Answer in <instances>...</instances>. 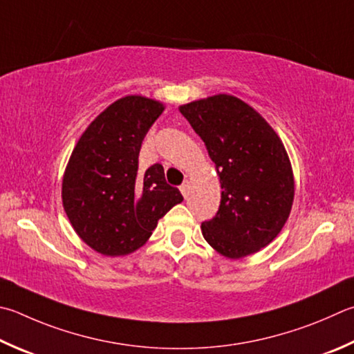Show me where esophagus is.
Returning a JSON list of instances; mask_svg holds the SVG:
<instances>
[{
    "label": "esophagus",
    "instance_id": "1",
    "mask_svg": "<svg viewBox=\"0 0 354 354\" xmlns=\"http://www.w3.org/2000/svg\"><path fill=\"white\" fill-rule=\"evenodd\" d=\"M179 190H181V194L184 196H187L189 195V190H190V183L189 181H184V184L181 185V187H179Z\"/></svg>",
    "mask_w": 354,
    "mask_h": 354
}]
</instances>
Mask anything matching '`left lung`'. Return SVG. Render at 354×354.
I'll return each instance as SVG.
<instances>
[{
	"mask_svg": "<svg viewBox=\"0 0 354 354\" xmlns=\"http://www.w3.org/2000/svg\"><path fill=\"white\" fill-rule=\"evenodd\" d=\"M203 139L221 184V204L203 236L239 260L268 246L283 229L294 201V175L283 142L246 102L216 94L179 106Z\"/></svg>",
	"mask_w": 354,
	"mask_h": 354,
	"instance_id": "1",
	"label": "left lung"
}]
</instances>
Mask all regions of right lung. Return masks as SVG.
<instances>
[{
	"instance_id": "right-lung-1",
	"label": "right lung",
	"mask_w": 354,
	"mask_h": 354,
	"mask_svg": "<svg viewBox=\"0 0 354 354\" xmlns=\"http://www.w3.org/2000/svg\"><path fill=\"white\" fill-rule=\"evenodd\" d=\"M164 104L125 95L102 111L77 140L62 183V201L75 234L95 252L128 255L144 246L158 221L183 201L164 167L139 170V151Z\"/></svg>"
}]
</instances>
